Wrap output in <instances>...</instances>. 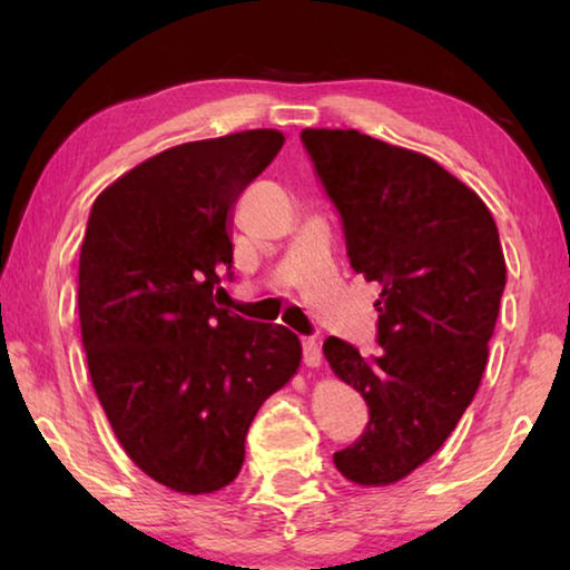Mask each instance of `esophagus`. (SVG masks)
<instances>
[{
	"label": "esophagus",
	"mask_w": 570,
	"mask_h": 570,
	"mask_svg": "<svg viewBox=\"0 0 570 570\" xmlns=\"http://www.w3.org/2000/svg\"><path fill=\"white\" fill-rule=\"evenodd\" d=\"M302 354H304V364L306 366H320L322 364V346L314 340H304L302 342Z\"/></svg>",
	"instance_id": "esophagus-1"
}]
</instances>
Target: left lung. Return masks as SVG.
Returning a JSON list of instances; mask_svg holds the SVG:
<instances>
[{
    "instance_id": "1",
    "label": "left lung",
    "mask_w": 570,
    "mask_h": 570,
    "mask_svg": "<svg viewBox=\"0 0 570 570\" xmlns=\"http://www.w3.org/2000/svg\"><path fill=\"white\" fill-rule=\"evenodd\" d=\"M342 218L346 256L377 282V356L330 336L324 356L362 394L370 422L334 465L356 485H390L442 448L488 362L505 258L488 206L422 153L360 130H302Z\"/></svg>"
}]
</instances>
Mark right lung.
<instances>
[{"label":"right lung","instance_id":"1","mask_svg":"<svg viewBox=\"0 0 570 570\" xmlns=\"http://www.w3.org/2000/svg\"><path fill=\"white\" fill-rule=\"evenodd\" d=\"M282 146L278 130L183 142L90 210L77 306L92 387L128 458L178 493L236 480L258 407L302 362L286 326L214 304L234 276L236 200Z\"/></svg>","mask_w":570,"mask_h":570}]
</instances>
